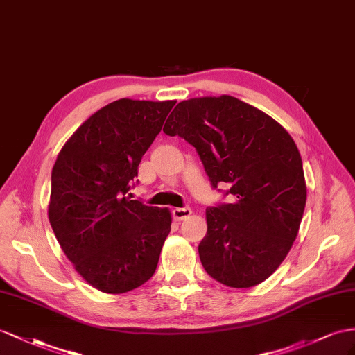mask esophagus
<instances>
[{
	"label": "esophagus",
	"instance_id": "34e87169",
	"mask_svg": "<svg viewBox=\"0 0 355 355\" xmlns=\"http://www.w3.org/2000/svg\"><path fill=\"white\" fill-rule=\"evenodd\" d=\"M172 214H174L177 220H183V219H186V217L192 214V210H190L189 207H177L172 210Z\"/></svg>",
	"mask_w": 355,
	"mask_h": 355
}]
</instances>
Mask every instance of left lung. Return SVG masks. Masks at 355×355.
<instances>
[{
    "label": "left lung",
    "mask_w": 355,
    "mask_h": 355,
    "mask_svg": "<svg viewBox=\"0 0 355 355\" xmlns=\"http://www.w3.org/2000/svg\"><path fill=\"white\" fill-rule=\"evenodd\" d=\"M163 132L193 145L211 187L231 202L208 207L199 258L213 279L250 288L284 262L306 205L302 156L271 116L232 96L180 102Z\"/></svg>",
    "instance_id": "1"
}]
</instances>
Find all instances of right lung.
Returning <instances> with one entry per match:
<instances>
[{
  "label": "right lung",
  "instance_id": "add662e5",
  "mask_svg": "<svg viewBox=\"0 0 355 355\" xmlns=\"http://www.w3.org/2000/svg\"><path fill=\"white\" fill-rule=\"evenodd\" d=\"M174 105L115 100L71 135L52 168L53 234L79 275L102 293H127L156 271L171 213L127 193Z\"/></svg>",
  "mask_w": 355,
  "mask_h": 355
}]
</instances>
